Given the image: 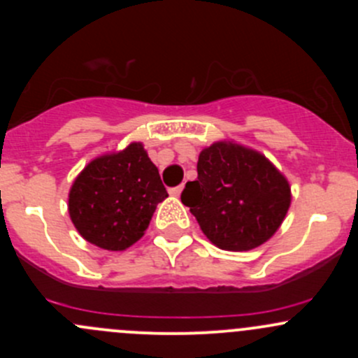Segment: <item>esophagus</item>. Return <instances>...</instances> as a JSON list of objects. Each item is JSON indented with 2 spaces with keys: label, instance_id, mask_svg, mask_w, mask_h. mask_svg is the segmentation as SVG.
I'll list each match as a JSON object with an SVG mask.
<instances>
[{
  "label": "esophagus",
  "instance_id": "34e87169",
  "mask_svg": "<svg viewBox=\"0 0 358 358\" xmlns=\"http://www.w3.org/2000/svg\"><path fill=\"white\" fill-rule=\"evenodd\" d=\"M182 190H183L182 185L173 187V189H169V194H171V196H175V197H180V194H182Z\"/></svg>",
  "mask_w": 358,
  "mask_h": 358
}]
</instances>
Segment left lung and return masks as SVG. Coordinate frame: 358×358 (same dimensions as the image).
Listing matches in <instances>:
<instances>
[{"label":"left lung","mask_w":358,"mask_h":358,"mask_svg":"<svg viewBox=\"0 0 358 358\" xmlns=\"http://www.w3.org/2000/svg\"><path fill=\"white\" fill-rule=\"evenodd\" d=\"M291 197L289 182L273 162L234 140L201 150L197 180L182 192L202 234L225 251L265 244L282 225Z\"/></svg>","instance_id":"left-lung-1"}]
</instances>
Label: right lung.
Listing matches in <instances>:
<instances>
[{
  "label": "right lung",
  "instance_id": "add662e5",
  "mask_svg": "<svg viewBox=\"0 0 358 358\" xmlns=\"http://www.w3.org/2000/svg\"><path fill=\"white\" fill-rule=\"evenodd\" d=\"M168 197L142 142L92 159L69 190V216L96 248L124 251L140 241L159 202Z\"/></svg>",
  "mask_w": 358,
  "mask_h": 358
}]
</instances>
